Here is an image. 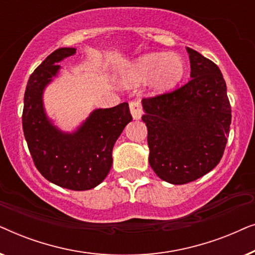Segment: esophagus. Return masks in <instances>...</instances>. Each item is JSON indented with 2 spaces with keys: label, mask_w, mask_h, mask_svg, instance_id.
Returning <instances> with one entry per match:
<instances>
[{
  "label": "esophagus",
  "mask_w": 255,
  "mask_h": 255,
  "mask_svg": "<svg viewBox=\"0 0 255 255\" xmlns=\"http://www.w3.org/2000/svg\"><path fill=\"white\" fill-rule=\"evenodd\" d=\"M130 111L133 120H140L142 116V107L139 101H131L130 102Z\"/></svg>",
  "instance_id": "1"
}]
</instances>
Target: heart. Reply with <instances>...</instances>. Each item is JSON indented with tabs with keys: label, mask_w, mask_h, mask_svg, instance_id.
Returning a JSON list of instances; mask_svg holds the SVG:
<instances>
[{
	"label": "heart",
	"mask_w": 255,
	"mask_h": 255,
	"mask_svg": "<svg viewBox=\"0 0 255 255\" xmlns=\"http://www.w3.org/2000/svg\"><path fill=\"white\" fill-rule=\"evenodd\" d=\"M183 74V64L177 55L149 53L142 55L128 69V85H138L153 76L152 86L156 92L170 88Z\"/></svg>",
	"instance_id": "1"
}]
</instances>
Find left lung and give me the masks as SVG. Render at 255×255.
I'll use <instances>...</instances> for the list:
<instances>
[{
	"label": "left lung",
	"instance_id": "8db88e82",
	"mask_svg": "<svg viewBox=\"0 0 255 255\" xmlns=\"http://www.w3.org/2000/svg\"><path fill=\"white\" fill-rule=\"evenodd\" d=\"M190 80L173 92L142 99L148 162L166 182L200 179L221 161L231 124L226 83L218 66L187 47Z\"/></svg>",
	"mask_w": 255,
	"mask_h": 255
}]
</instances>
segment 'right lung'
<instances>
[{
	"label": "right lung",
	"mask_w": 255,
	"mask_h": 255,
	"mask_svg": "<svg viewBox=\"0 0 255 255\" xmlns=\"http://www.w3.org/2000/svg\"><path fill=\"white\" fill-rule=\"evenodd\" d=\"M75 48H58L30 75L24 94L22 123L34 166L50 182L71 190H88L106 179L113 165V148L132 116L127 102L97 109L74 133H64L47 120L43 90Z\"/></svg>",
	"instance_id": "right-lung-1"
}]
</instances>
